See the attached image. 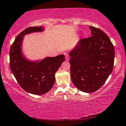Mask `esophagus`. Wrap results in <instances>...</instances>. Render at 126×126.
<instances>
[{
    "mask_svg": "<svg viewBox=\"0 0 126 126\" xmlns=\"http://www.w3.org/2000/svg\"><path fill=\"white\" fill-rule=\"evenodd\" d=\"M65 59L66 61H69V55H68L67 53H65Z\"/></svg>",
    "mask_w": 126,
    "mask_h": 126,
    "instance_id": "esophagus-1",
    "label": "esophagus"
}]
</instances>
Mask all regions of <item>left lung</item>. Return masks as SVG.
Wrapping results in <instances>:
<instances>
[{"label":"left lung","mask_w":126,"mask_h":126,"mask_svg":"<svg viewBox=\"0 0 126 126\" xmlns=\"http://www.w3.org/2000/svg\"><path fill=\"white\" fill-rule=\"evenodd\" d=\"M92 36L80 40L69 53L70 74L76 87L85 93L98 90L112 73L114 48L107 34L89 26Z\"/></svg>","instance_id":"8db88e82"}]
</instances>
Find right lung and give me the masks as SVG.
Segmentation results:
<instances>
[{"label":"right lung","mask_w":126,"mask_h":126,"mask_svg":"<svg viewBox=\"0 0 126 126\" xmlns=\"http://www.w3.org/2000/svg\"><path fill=\"white\" fill-rule=\"evenodd\" d=\"M44 31L42 27H30L20 33L12 45L9 52L10 68L18 83L26 92L34 95L46 93L55 81V73L65 61V55L47 57L41 61L26 59L21 50L23 36Z\"/></svg>","instance_id":"obj_1"}]
</instances>
